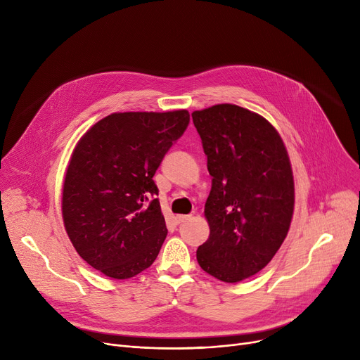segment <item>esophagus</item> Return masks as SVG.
Returning a JSON list of instances; mask_svg holds the SVG:
<instances>
[{"label": "esophagus", "mask_w": 360, "mask_h": 360, "mask_svg": "<svg viewBox=\"0 0 360 360\" xmlns=\"http://www.w3.org/2000/svg\"><path fill=\"white\" fill-rule=\"evenodd\" d=\"M188 219H190V216H184V214H179V216L175 217V220H176L178 224H179V223H184V221L188 220Z\"/></svg>", "instance_id": "esophagus-1"}]
</instances>
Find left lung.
<instances>
[{
	"instance_id": "left-lung-1",
	"label": "left lung",
	"mask_w": 360,
	"mask_h": 360,
	"mask_svg": "<svg viewBox=\"0 0 360 360\" xmlns=\"http://www.w3.org/2000/svg\"><path fill=\"white\" fill-rule=\"evenodd\" d=\"M201 137L212 191L204 214L210 236L200 267L226 283L262 270L288 236L295 185L277 129L245 108L221 103L191 113Z\"/></svg>"
}]
</instances>
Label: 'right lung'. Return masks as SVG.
I'll return each instance as SVG.
<instances>
[{
	"instance_id": "right-lung-1",
	"label": "right lung",
	"mask_w": 360,
	"mask_h": 360,
	"mask_svg": "<svg viewBox=\"0 0 360 360\" xmlns=\"http://www.w3.org/2000/svg\"><path fill=\"white\" fill-rule=\"evenodd\" d=\"M188 124L185 109L110 113L75 146L63 219L89 266L124 280L153 264L167 235L153 176Z\"/></svg>"
}]
</instances>
